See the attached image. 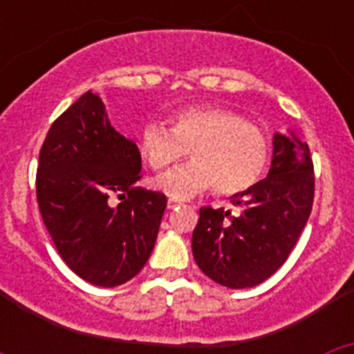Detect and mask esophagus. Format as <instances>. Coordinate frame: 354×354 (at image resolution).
<instances>
[{
  "mask_svg": "<svg viewBox=\"0 0 354 354\" xmlns=\"http://www.w3.org/2000/svg\"><path fill=\"white\" fill-rule=\"evenodd\" d=\"M177 205H180V202H177V200L170 198V200H168L167 207H168V209H174V207H177Z\"/></svg>",
  "mask_w": 354,
  "mask_h": 354,
  "instance_id": "34e87169",
  "label": "esophagus"
}]
</instances>
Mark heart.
Returning <instances> with one entry per match:
<instances>
[{"label": "heart", "instance_id": "heart-1", "mask_svg": "<svg viewBox=\"0 0 354 354\" xmlns=\"http://www.w3.org/2000/svg\"><path fill=\"white\" fill-rule=\"evenodd\" d=\"M162 122H145L138 149L152 170H165L184 156L193 161L167 171L152 183L170 198H192L214 186L232 196L253 187L270 165L271 142L261 127L227 108H184Z\"/></svg>", "mask_w": 354, "mask_h": 354}]
</instances>
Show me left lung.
I'll return each mask as SVG.
<instances>
[{"label": "left lung", "mask_w": 354, "mask_h": 354, "mask_svg": "<svg viewBox=\"0 0 354 354\" xmlns=\"http://www.w3.org/2000/svg\"><path fill=\"white\" fill-rule=\"evenodd\" d=\"M239 212L202 207L192 248L198 268L220 286L246 289L287 261L314 202L310 150L292 131L274 133L268 177L230 196Z\"/></svg>", "instance_id": "1"}]
</instances>
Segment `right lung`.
Returning <instances> with one entry per match:
<instances>
[{
	"label": "right lung",
	"instance_id": "1",
	"mask_svg": "<svg viewBox=\"0 0 354 354\" xmlns=\"http://www.w3.org/2000/svg\"><path fill=\"white\" fill-rule=\"evenodd\" d=\"M142 156L88 90L53 122L37 168V200L56 250L80 278L117 287L154 250L167 196L136 186ZM118 194L121 202L111 204Z\"/></svg>",
	"mask_w": 354,
	"mask_h": 354
}]
</instances>
